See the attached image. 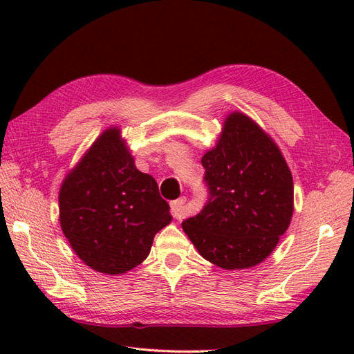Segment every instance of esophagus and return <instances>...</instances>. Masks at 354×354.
<instances>
[{
	"mask_svg": "<svg viewBox=\"0 0 354 354\" xmlns=\"http://www.w3.org/2000/svg\"><path fill=\"white\" fill-rule=\"evenodd\" d=\"M185 201L187 199L183 196V198L176 199V201H173L171 204H170V212H171V216L175 217V219H183V217H184Z\"/></svg>",
	"mask_w": 354,
	"mask_h": 354,
	"instance_id": "34e87169",
	"label": "esophagus"
}]
</instances>
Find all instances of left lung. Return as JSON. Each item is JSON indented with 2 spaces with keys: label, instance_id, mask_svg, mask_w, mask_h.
<instances>
[{
  "label": "left lung",
  "instance_id": "1",
  "mask_svg": "<svg viewBox=\"0 0 354 354\" xmlns=\"http://www.w3.org/2000/svg\"><path fill=\"white\" fill-rule=\"evenodd\" d=\"M201 162L208 199L183 222L185 234L216 266L259 265L274 251L293 213V181L280 149L250 117L232 112Z\"/></svg>",
  "mask_w": 354,
  "mask_h": 354
}]
</instances>
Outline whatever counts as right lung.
<instances>
[{"label": "right lung", "instance_id": "right-lung-1", "mask_svg": "<svg viewBox=\"0 0 354 354\" xmlns=\"http://www.w3.org/2000/svg\"><path fill=\"white\" fill-rule=\"evenodd\" d=\"M158 184L140 171L118 127L97 138L64 179L59 221L79 259L97 272L124 274L145 260L171 216Z\"/></svg>", "mask_w": 354, "mask_h": 354}]
</instances>
